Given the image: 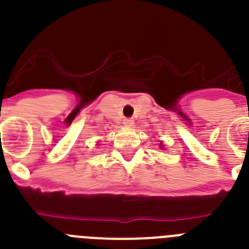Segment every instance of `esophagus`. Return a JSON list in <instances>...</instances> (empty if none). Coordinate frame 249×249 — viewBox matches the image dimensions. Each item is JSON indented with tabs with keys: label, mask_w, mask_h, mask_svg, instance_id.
Masks as SVG:
<instances>
[{
	"label": "esophagus",
	"mask_w": 249,
	"mask_h": 249,
	"mask_svg": "<svg viewBox=\"0 0 249 249\" xmlns=\"http://www.w3.org/2000/svg\"><path fill=\"white\" fill-rule=\"evenodd\" d=\"M123 124L126 127L133 126V120H132V118H124V120H123Z\"/></svg>",
	"instance_id": "34e87169"
}]
</instances>
